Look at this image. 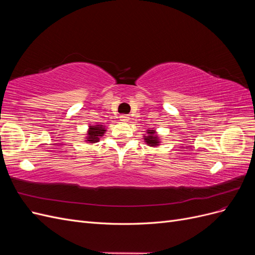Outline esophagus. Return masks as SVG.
<instances>
[{
    "label": "esophagus",
    "instance_id": "1",
    "mask_svg": "<svg viewBox=\"0 0 255 255\" xmlns=\"http://www.w3.org/2000/svg\"><path fill=\"white\" fill-rule=\"evenodd\" d=\"M120 120L123 121V122H127V121L129 120V117H128V115H121L120 116Z\"/></svg>",
    "mask_w": 255,
    "mask_h": 255
}]
</instances>
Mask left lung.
<instances>
[{
  "label": "left lung",
  "mask_w": 255,
  "mask_h": 255,
  "mask_svg": "<svg viewBox=\"0 0 255 255\" xmlns=\"http://www.w3.org/2000/svg\"><path fill=\"white\" fill-rule=\"evenodd\" d=\"M144 141L146 142V144L150 146H157L160 142L158 136L156 135L155 129H148L146 130V135L143 136Z\"/></svg>",
  "instance_id": "left-lung-1"
}]
</instances>
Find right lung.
Instances as JSON below:
<instances>
[{"label":"right lung","mask_w":255,"mask_h":255,"mask_svg":"<svg viewBox=\"0 0 255 255\" xmlns=\"http://www.w3.org/2000/svg\"><path fill=\"white\" fill-rule=\"evenodd\" d=\"M106 132L105 127L99 125V126H90L88 128V132H87V137H86V140L89 143H95L98 142L100 140V138H101L104 133Z\"/></svg>","instance_id":"1"}]
</instances>
